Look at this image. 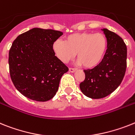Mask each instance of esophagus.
<instances>
[{
    "instance_id": "34e87169",
    "label": "esophagus",
    "mask_w": 135,
    "mask_h": 135,
    "mask_svg": "<svg viewBox=\"0 0 135 135\" xmlns=\"http://www.w3.org/2000/svg\"><path fill=\"white\" fill-rule=\"evenodd\" d=\"M75 71H76V69H73V68H69V71L71 72V73H74Z\"/></svg>"
}]
</instances>
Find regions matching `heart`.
<instances>
[{"label":"heart","mask_w":135,"mask_h":135,"mask_svg":"<svg viewBox=\"0 0 135 135\" xmlns=\"http://www.w3.org/2000/svg\"><path fill=\"white\" fill-rule=\"evenodd\" d=\"M52 48L56 57L63 63L71 60L77 53V63L86 69H92L102 60L107 40L102 33H76L66 36L64 41L56 40Z\"/></svg>","instance_id":"b5f03b06"}]
</instances>
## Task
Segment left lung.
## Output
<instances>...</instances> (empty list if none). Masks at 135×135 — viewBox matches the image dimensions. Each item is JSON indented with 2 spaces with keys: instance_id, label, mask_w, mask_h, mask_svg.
Segmentation results:
<instances>
[{
  "instance_id": "obj_1",
  "label": "left lung",
  "mask_w": 135,
  "mask_h": 135,
  "mask_svg": "<svg viewBox=\"0 0 135 135\" xmlns=\"http://www.w3.org/2000/svg\"><path fill=\"white\" fill-rule=\"evenodd\" d=\"M102 30L107 40L106 54L97 66L84 70L85 80L80 84L84 95L92 99L112 93L122 83L126 70L127 47L123 39L108 29Z\"/></svg>"
}]
</instances>
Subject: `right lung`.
I'll return each mask as SVG.
<instances>
[{
	"label": "right lung",
	"instance_id": "right-lung-1",
	"mask_svg": "<svg viewBox=\"0 0 135 135\" xmlns=\"http://www.w3.org/2000/svg\"><path fill=\"white\" fill-rule=\"evenodd\" d=\"M63 33L33 28L19 35L9 52L11 79L24 96L38 102L50 100L69 69L55 55L53 44Z\"/></svg>",
	"mask_w": 135,
	"mask_h": 135
}]
</instances>
